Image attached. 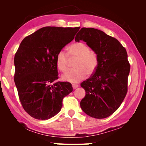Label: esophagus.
Segmentation results:
<instances>
[{"mask_svg":"<svg viewBox=\"0 0 146 146\" xmlns=\"http://www.w3.org/2000/svg\"><path fill=\"white\" fill-rule=\"evenodd\" d=\"M72 87L74 89H76L78 87V85H77V84H75V83L72 84Z\"/></svg>","mask_w":146,"mask_h":146,"instance_id":"esophagus-1","label":"esophagus"}]
</instances>
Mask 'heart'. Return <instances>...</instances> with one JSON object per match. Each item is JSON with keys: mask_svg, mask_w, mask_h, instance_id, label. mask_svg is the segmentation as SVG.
I'll use <instances>...</instances> for the list:
<instances>
[{"mask_svg": "<svg viewBox=\"0 0 146 146\" xmlns=\"http://www.w3.org/2000/svg\"><path fill=\"white\" fill-rule=\"evenodd\" d=\"M69 56L77 58L76 68L70 69L63 75V80L71 83H77L86 77V74H93L98 64V57L96 53L91 50L85 43L78 42L69 46L68 54L60 51L56 55V65L61 72H65L68 68Z\"/></svg>", "mask_w": 146, "mask_h": 146, "instance_id": "b5f03b06", "label": "heart"}]
</instances>
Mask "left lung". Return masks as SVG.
Returning <instances> with one entry per match:
<instances>
[{"label":"left lung","instance_id":"left-lung-1","mask_svg":"<svg viewBox=\"0 0 146 146\" xmlns=\"http://www.w3.org/2000/svg\"><path fill=\"white\" fill-rule=\"evenodd\" d=\"M80 40L98 57L94 74L80 84L86 91L81 108L92 117H107L120 107L127 93L130 65L126 49L115 38L94 28H82L75 38L76 42Z\"/></svg>","mask_w":146,"mask_h":146}]
</instances>
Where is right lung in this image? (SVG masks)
<instances>
[{
  "instance_id": "obj_1",
  "label": "right lung",
  "mask_w": 146,
  "mask_h": 146,
  "mask_svg": "<svg viewBox=\"0 0 146 146\" xmlns=\"http://www.w3.org/2000/svg\"><path fill=\"white\" fill-rule=\"evenodd\" d=\"M78 27H45L26 36L14 60V80L21 103L32 117L46 120L58 114L71 83L56 82L58 53L72 41Z\"/></svg>"
}]
</instances>
